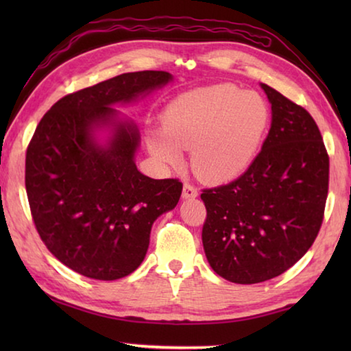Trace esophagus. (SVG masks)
<instances>
[{"label": "esophagus", "instance_id": "1", "mask_svg": "<svg viewBox=\"0 0 351 351\" xmlns=\"http://www.w3.org/2000/svg\"><path fill=\"white\" fill-rule=\"evenodd\" d=\"M198 197V190L195 189L192 184H184L182 187V198L184 199H190V198H197Z\"/></svg>", "mask_w": 351, "mask_h": 351}]
</instances>
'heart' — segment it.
<instances>
[{"mask_svg":"<svg viewBox=\"0 0 351 351\" xmlns=\"http://www.w3.org/2000/svg\"><path fill=\"white\" fill-rule=\"evenodd\" d=\"M269 123L271 110L260 94L219 83L171 100L162 116V133H148L147 144L167 165L181 162V150H192L195 175L224 182L249 167Z\"/></svg>","mask_w":351,"mask_h":351,"instance_id":"1","label":"heart"}]
</instances>
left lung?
Wrapping results in <instances>:
<instances>
[{
    "mask_svg": "<svg viewBox=\"0 0 351 351\" xmlns=\"http://www.w3.org/2000/svg\"><path fill=\"white\" fill-rule=\"evenodd\" d=\"M269 133L249 169L204 189L203 246L218 276L252 285L283 274L316 240L328 195L330 159L310 112L265 83Z\"/></svg>",
    "mask_w": 351,
    "mask_h": 351,
    "instance_id": "8db88e82",
    "label": "left lung"
}]
</instances>
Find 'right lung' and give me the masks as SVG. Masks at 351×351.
<instances>
[{"label":"right lung","mask_w":351,"mask_h":351,"mask_svg":"<svg viewBox=\"0 0 351 351\" xmlns=\"http://www.w3.org/2000/svg\"><path fill=\"white\" fill-rule=\"evenodd\" d=\"M165 71L127 73L62 97L26 152V192L40 239L57 260L96 280L139 268L152 226L175 209L182 184L152 180L134 164L139 130L112 105L171 82ZM110 134L100 143L97 133Z\"/></svg>","instance_id":"add662e5"}]
</instances>
